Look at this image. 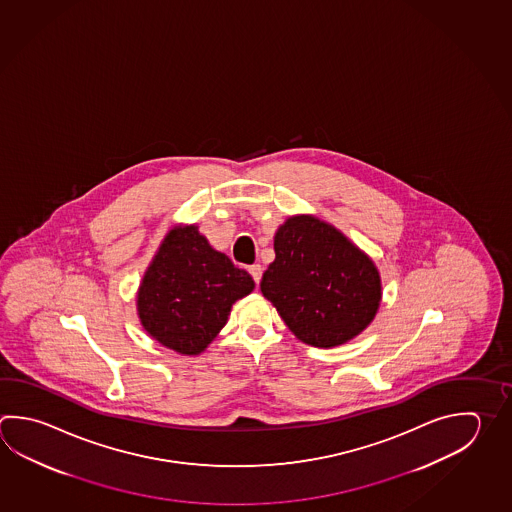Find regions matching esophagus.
Here are the masks:
<instances>
[{
	"instance_id": "esophagus-1",
	"label": "esophagus",
	"mask_w": 512,
	"mask_h": 512,
	"mask_svg": "<svg viewBox=\"0 0 512 512\" xmlns=\"http://www.w3.org/2000/svg\"><path fill=\"white\" fill-rule=\"evenodd\" d=\"M250 273L251 277H253V280H255V284H259L262 279V266L261 264H253V266H250Z\"/></svg>"
}]
</instances>
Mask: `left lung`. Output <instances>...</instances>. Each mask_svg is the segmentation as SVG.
<instances>
[{"mask_svg":"<svg viewBox=\"0 0 512 512\" xmlns=\"http://www.w3.org/2000/svg\"><path fill=\"white\" fill-rule=\"evenodd\" d=\"M273 246L275 261L262 275V295L299 340L333 348L375 319L380 275L337 228L311 215L290 217Z\"/></svg>","mask_w":512,"mask_h":512,"instance_id":"left-lung-1","label":"left lung"}]
</instances>
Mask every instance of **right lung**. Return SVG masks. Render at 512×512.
Returning a JSON list of instances; mask_svg holds the SVG:
<instances>
[{
    "mask_svg": "<svg viewBox=\"0 0 512 512\" xmlns=\"http://www.w3.org/2000/svg\"><path fill=\"white\" fill-rule=\"evenodd\" d=\"M255 288L248 271L213 250L197 226L164 237L137 293L143 328L166 348L199 355L224 328L235 300Z\"/></svg>",
    "mask_w": 512,
    "mask_h": 512,
    "instance_id": "add662e5",
    "label": "right lung"
}]
</instances>
